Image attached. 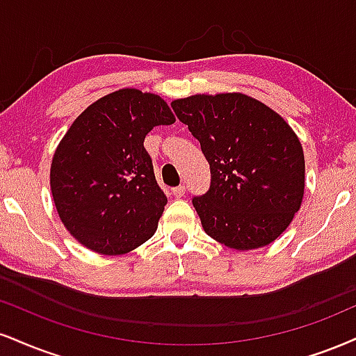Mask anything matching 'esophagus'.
I'll return each instance as SVG.
<instances>
[{"label":"esophagus","instance_id":"esophagus-1","mask_svg":"<svg viewBox=\"0 0 356 356\" xmlns=\"http://www.w3.org/2000/svg\"><path fill=\"white\" fill-rule=\"evenodd\" d=\"M186 194V186H179V187H174L172 189V195L177 197V199H181Z\"/></svg>","mask_w":356,"mask_h":356}]
</instances>
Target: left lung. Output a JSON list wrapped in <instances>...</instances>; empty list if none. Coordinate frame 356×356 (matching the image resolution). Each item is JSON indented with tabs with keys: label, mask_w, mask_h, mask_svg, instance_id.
Segmentation results:
<instances>
[{
	"label": "left lung",
	"mask_w": 356,
	"mask_h": 356,
	"mask_svg": "<svg viewBox=\"0 0 356 356\" xmlns=\"http://www.w3.org/2000/svg\"><path fill=\"white\" fill-rule=\"evenodd\" d=\"M170 106L211 165V189L192 199L205 234L235 250L280 237L305 189L302 144L285 119L242 92L194 94Z\"/></svg>",
	"instance_id": "left-lung-1"
}]
</instances>
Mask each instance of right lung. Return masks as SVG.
<instances>
[{
	"instance_id": "1",
	"label": "right lung",
	"mask_w": 356,
	"mask_h": 356,
	"mask_svg": "<svg viewBox=\"0 0 356 356\" xmlns=\"http://www.w3.org/2000/svg\"><path fill=\"white\" fill-rule=\"evenodd\" d=\"M175 118L152 92L124 88L92 102L56 147L49 184L72 237L102 255H122L157 230L167 197L144 139Z\"/></svg>"
}]
</instances>
